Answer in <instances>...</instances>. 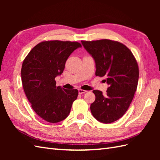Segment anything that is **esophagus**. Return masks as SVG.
<instances>
[{"instance_id":"obj_1","label":"esophagus","mask_w":160,"mask_h":160,"mask_svg":"<svg viewBox=\"0 0 160 160\" xmlns=\"http://www.w3.org/2000/svg\"><path fill=\"white\" fill-rule=\"evenodd\" d=\"M86 92H87V91H85V90L80 89H78V93H79V94H82V93H86Z\"/></svg>"}]
</instances>
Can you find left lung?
<instances>
[{
	"instance_id": "8db88e82",
	"label": "left lung",
	"mask_w": 160,
	"mask_h": 160,
	"mask_svg": "<svg viewBox=\"0 0 160 160\" xmlns=\"http://www.w3.org/2000/svg\"><path fill=\"white\" fill-rule=\"evenodd\" d=\"M82 44L96 62V76L107 77V93L93 90L96 100L91 104L93 117L108 124L124 115L136 91L139 68L131 50L123 44L108 39L82 40Z\"/></svg>"
}]
</instances>
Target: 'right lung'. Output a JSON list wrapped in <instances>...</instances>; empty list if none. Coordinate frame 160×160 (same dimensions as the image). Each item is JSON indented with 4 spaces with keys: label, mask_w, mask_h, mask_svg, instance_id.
<instances>
[{
    "label": "right lung",
    "mask_w": 160,
    "mask_h": 160,
    "mask_svg": "<svg viewBox=\"0 0 160 160\" xmlns=\"http://www.w3.org/2000/svg\"><path fill=\"white\" fill-rule=\"evenodd\" d=\"M81 47L78 42L43 41L33 47L23 60L24 91L33 111L44 120L57 123L69 115L78 91L56 87L55 78L62 73L71 53Z\"/></svg>",
    "instance_id": "1"
}]
</instances>
